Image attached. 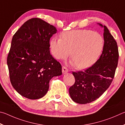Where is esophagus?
Wrapping results in <instances>:
<instances>
[{
    "instance_id": "1",
    "label": "esophagus",
    "mask_w": 125,
    "mask_h": 125,
    "mask_svg": "<svg viewBox=\"0 0 125 125\" xmlns=\"http://www.w3.org/2000/svg\"><path fill=\"white\" fill-rule=\"evenodd\" d=\"M68 71H69L68 69H67L66 67L63 66L62 67V73L63 74L66 73H68Z\"/></svg>"
}]
</instances>
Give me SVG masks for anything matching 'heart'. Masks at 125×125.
<instances>
[{
    "mask_svg": "<svg viewBox=\"0 0 125 125\" xmlns=\"http://www.w3.org/2000/svg\"><path fill=\"white\" fill-rule=\"evenodd\" d=\"M104 40L101 34L89 30L65 32L61 38L54 37L50 41L52 53L57 59H64L71 53L74 66L84 69L92 66L103 49Z\"/></svg>",
    "mask_w": 125,
    "mask_h": 125,
    "instance_id": "1",
    "label": "heart"
}]
</instances>
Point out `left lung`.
Returning <instances> with one entry per match:
<instances>
[{
  "label": "left lung",
  "mask_w": 125,
  "mask_h": 125,
  "mask_svg": "<svg viewBox=\"0 0 125 125\" xmlns=\"http://www.w3.org/2000/svg\"><path fill=\"white\" fill-rule=\"evenodd\" d=\"M104 28V45L102 54L94 64L84 71L73 72L75 83L69 88L73 102L89 103L99 98L110 86L119 60L117 43L105 26Z\"/></svg>",
  "instance_id": "left-lung-1"
}]
</instances>
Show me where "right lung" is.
<instances>
[{"mask_svg":"<svg viewBox=\"0 0 125 125\" xmlns=\"http://www.w3.org/2000/svg\"><path fill=\"white\" fill-rule=\"evenodd\" d=\"M56 28L38 18L25 22L12 37L7 64L10 82L23 97L38 99L49 89L53 77L62 75L61 66L50 52V39Z\"/></svg>","mask_w":125,"mask_h":125,"instance_id":"right-lung-1","label":"right lung"}]
</instances>
